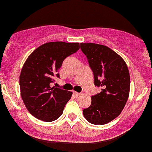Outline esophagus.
I'll return each mask as SVG.
<instances>
[{"label": "esophagus", "mask_w": 152, "mask_h": 152, "mask_svg": "<svg viewBox=\"0 0 152 152\" xmlns=\"http://www.w3.org/2000/svg\"><path fill=\"white\" fill-rule=\"evenodd\" d=\"M73 95L75 96H79L80 93H77V92H74V93H73Z\"/></svg>", "instance_id": "1"}]
</instances>
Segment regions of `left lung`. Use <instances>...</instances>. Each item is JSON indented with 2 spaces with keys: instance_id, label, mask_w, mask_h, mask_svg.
<instances>
[{
  "instance_id": "obj_1",
  "label": "left lung",
  "mask_w": 152,
  "mask_h": 152,
  "mask_svg": "<svg viewBox=\"0 0 152 152\" xmlns=\"http://www.w3.org/2000/svg\"><path fill=\"white\" fill-rule=\"evenodd\" d=\"M94 75V85L101 92L92 96L91 105L83 110L84 117L92 124L104 125L117 118L124 108L130 87L126 62L112 49L95 43H81Z\"/></svg>"
}]
</instances>
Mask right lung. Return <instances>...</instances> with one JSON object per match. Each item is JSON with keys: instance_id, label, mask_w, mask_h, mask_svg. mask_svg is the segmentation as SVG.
Wrapping results in <instances>:
<instances>
[{"instance_id": "obj_1", "label": "right lung", "mask_w": 152, "mask_h": 152, "mask_svg": "<svg viewBox=\"0 0 152 152\" xmlns=\"http://www.w3.org/2000/svg\"><path fill=\"white\" fill-rule=\"evenodd\" d=\"M79 49V43L48 42L39 46L25 62L19 77L20 93L29 112L44 122L56 120L72 93L51 84L59 77V69L66 57Z\"/></svg>"}]
</instances>
